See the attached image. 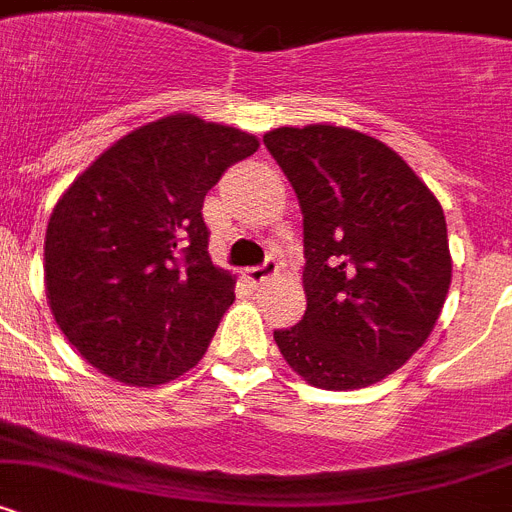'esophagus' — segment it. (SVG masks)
<instances>
[{"mask_svg": "<svg viewBox=\"0 0 512 512\" xmlns=\"http://www.w3.org/2000/svg\"><path fill=\"white\" fill-rule=\"evenodd\" d=\"M275 275H278V262L270 257V260H265V265H260V268H247L244 270V278L252 283V286H262V283L273 281Z\"/></svg>", "mask_w": 512, "mask_h": 512, "instance_id": "1", "label": "esophagus"}]
</instances>
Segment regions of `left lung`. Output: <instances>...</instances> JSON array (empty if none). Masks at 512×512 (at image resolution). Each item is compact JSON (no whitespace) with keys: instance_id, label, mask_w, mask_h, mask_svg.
<instances>
[{"instance_id":"left-lung-1","label":"left lung","mask_w":512,"mask_h":512,"mask_svg":"<svg viewBox=\"0 0 512 512\" xmlns=\"http://www.w3.org/2000/svg\"><path fill=\"white\" fill-rule=\"evenodd\" d=\"M304 216L306 311L275 332L311 386L363 389L425 345L451 286L446 216L384 141L335 123L262 136Z\"/></svg>"}]
</instances>
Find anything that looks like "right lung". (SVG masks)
I'll return each instance as SVG.
<instances>
[{"label": "right lung", "instance_id": "1", "mask_svg": "<svg viewBox=\"0 0 512 512\" xmlns=\"http://www.w3.org/2000/svg\"><path fill=\"white\" fill-rule=\"evenodd\" d=\"M255 133L172 113L133 128L71 182L43 244L51 314L84 361L128 386L188 373L234 301L203 198Z\"/></svg>", "mask_w": 512, "mask_h": 512}]
</instances>
